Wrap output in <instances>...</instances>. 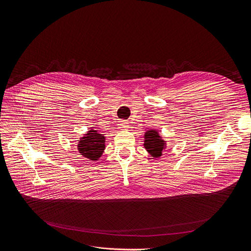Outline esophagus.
I'll return each mask as SVG.
<instances>
[{
    "instance_id": "34e87169",
    "label": "esophagus",
    "mask_w": 251,
    "mask_h": 251,
    "mask_svg": "<svg viewBox=\"0 0 251 251\" xmlns=\"http://www.w3.org/2000/svg\"><path fill=\"white\" fill-rule=\"evenodd\" d=\"M119 127H120L121 129H126V128H128V123L125 122V121H121V122L119 123Z\"/></svg>"
}]
</instances>
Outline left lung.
<instances>
[{
  "label": "left lung",
  "instance_id": "left-lung-1",
  "mask_svg": "<svg viewBox=\"0 0 251 251\" xmlns=\"http://www.w3.org/2000/svg\"><path fill=\"white\" fill-rule=\"evenodd\" d=\"M144 139V147L152 157L159 158L162 155L165 148V141L161 139L160 135L156 130L145 132Z\"/></svg>",
  "mask_w": 251,
  "mask_h": 251
}]
</instances>
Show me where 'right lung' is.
<instances>
[{"label":"right lung","mask_w":251,"mask_h":251,"mask_svg":"<svg viewBox=\"0 0 251 251\" xmlns=\"http://www.w3.org/2000/svg\"><path fill=\"white\" fill-rule=\"evenodd\" d=\"M105 149V137L97 130L91 129L79 140L78 150L88 161H97Z\"/></svg>","instance_id":"1"}]
</instances>
